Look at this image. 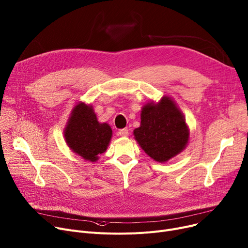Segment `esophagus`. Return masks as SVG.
Returning <instances> with one entry per match:
<instances>
[{"label":"esophagus","instance_id":"34e87169","mask_svg":"<svg viewBox=\"0 0 248 248\" xmlns=\"http://www.w3.org/2000/svg\"><path fill=\"white\" fill-rule=\"evenodd\" d=\"M119 136L123 137V138H125L128 136V129L127 128H123V129H120L119 130Z\"/></svg>","mask_w":248,"mask_h":248}]
</instances>
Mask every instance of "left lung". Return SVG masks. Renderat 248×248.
Instances as JSON below:
<instances>
[{"label":"left lung","instance_id":"1","mask_svg":"<svg viewBox=\"0 0 248 248\" xmlns=\"http://www.w3.org/2000/svg\"><path fill=\"white\" fill-rule=\"evenodd\" d=\"M144 153L158 162H166L183 152L189 139L184 113L170 96L147 103L140 113V126L134 130Z\"/></svg>","mask_w":248,"mask_h":248}]
</instances>
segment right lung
<instances>
[{"label":"right lung","mask_w":248,"mask_h":248,"mask_svg":"<svg viewBox=\"0 0 248 248\" xmlns=\"http://www.w3.org/2000/svg\"><path fill=\"white\" fill-rule=\"evenodd\" d=\"M112 131L107 123H98L93 106L78 103L64 127V140L71 150L88 161L94 162L105 153Z\"/></svg>","instance_id":"obj_1"}]
</instances>
